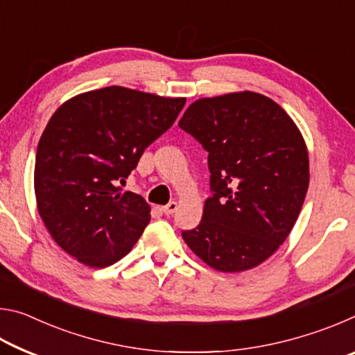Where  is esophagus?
Masks as SVG:
<instances>
[{
	"label": "esophagus",
	"instance_id": "1",
	"mask_svg": "<svg viewBox=\"0 0 355 355\" xmlns=\"http://www.w3.org/2000/svg\"><path fill=\"white\" fill-rule=\"evenodd\" d=\"M177 208H178V203L177 202H171V203H167V205L163 207L161 209H163V213L166 216H171V214H173V213L177 211Z\"/></svg>",
	"mask_w": 355,
	"mask_h": 355
}]
</instances>
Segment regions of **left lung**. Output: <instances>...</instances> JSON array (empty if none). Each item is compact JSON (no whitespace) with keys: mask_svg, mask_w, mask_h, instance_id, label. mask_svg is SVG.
Here are the masks:
<instances>
[{"mask_svg":"<svg viewBox=\"0 0 355 355\" xmlns=\"http://www.w3.org/2000/svg\"><path fill=\"white\" fill-rule=\"evenodd\" d=\"M180 128L208 152L213 194L183 239L209 268L241 272L284 244L309 189V152L280 105L243 91L196 100Z\"/></svg>","mask_w":355,"mask_h":355,"instance_id":"left-lung-1","label":"left lung"}]
</instances>
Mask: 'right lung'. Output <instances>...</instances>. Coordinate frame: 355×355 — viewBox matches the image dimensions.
Listing matches in <instances>:
<instances>
[{"label":"right lung","instance_id":"1","mask_svg":"<svg viewBox=\"0 0 355 355\" xmlns=\"http://www.w3.org/2000/svg\"><path fill=\"white\" fill-rule=\"evenodd\" d=\"M184 103V97L110 86L78 94L53 114L35 155V202L51 238L75 260L106 268L133 249L150 205L122 192L119 182Z\"/></svg>","mask_w":355,"mask_h":355}]
</instances>
